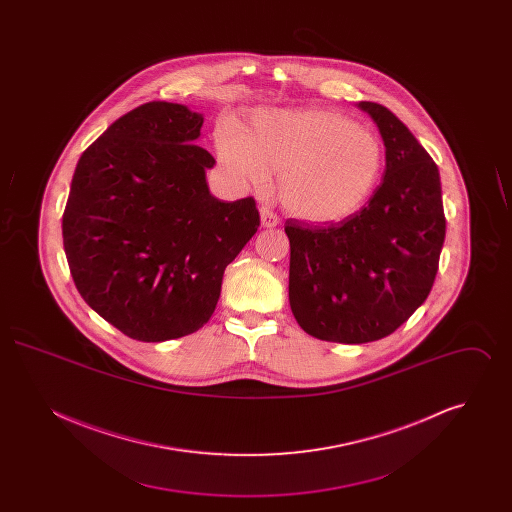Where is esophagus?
Segmentation results:
<instances>
[{
  "label": "esophagus",
  "mask_w": 512,
  "mask_h": 512,
  "mask_svg": "<svg viewBox=\"0 0 512 512\" xmlns=\"http://www.w3.org/2000/svg\"><path fill=\"white\" fill-rule=\"evenodd\" d=\"M278 222H280V219H278L276 213H272L267 207L261 209V224H263V228H274Z\"/></svg>",
  "instance_id": "esophagus-1"
}]
</instances>
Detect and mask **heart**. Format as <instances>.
<instances>
[{"label":"heart","mask_w":512,"mask_h":512,"mask_svg":"<svg viewBox=\"0 0 512 512\" xmlns=\"http://www.w3.org/2000/svg\"><path fill=\"white\" fill-rule=\"evenodd\" d=\"M220 163L255 188L278 172V194L293 217L336 222L357 213L384 167L380 138L336 111H259L249 136L238 126L220 132Z\"/></svg>","instance_id":"obj_1"}]
</instances>
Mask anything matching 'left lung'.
I'll use <instances>...</instances> for the list:
<instances>
[{
    "label": "left lung",
    "instance_id": "8db88e82",
    "mask_svg": "<svg viewBox=\"0 0 512 512\" xmlns=\"http://www.w3.org/2000/svg\"><path fill=\"white\" fill-rule=\"evenodd\" d=\"M386 146L384 180L355 215L286 220L290 307L313 338L366 343L390 336L426 301L445 240L439 171L390 109L359 101Z\"/></svg>",
    "mask_w": 512,
    "mask_h": 512
}]
</instances>
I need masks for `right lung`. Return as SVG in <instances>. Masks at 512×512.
<instances>
[{"label":"right lung","instance_id":"1","mask_svg":"<svg viewBox=\"0 0 512 512\" xmlns=\"http://www.w3.org/2000/svg\"><path fill=\"white\" fill-rule=\"evenodd\" d=\"M203 115L149 101L78 159L63 213L76 290L132 340L167 341L215 313L224 268L259 228L253 197L209 192L213 155L194 144Z\"/></svg>","mask_w":512,"mask_h":512}]
</instances>
